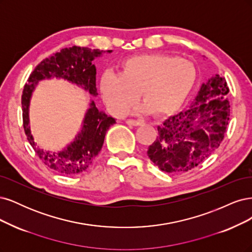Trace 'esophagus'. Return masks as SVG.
I'll list each match as a JSON object with an SVG mask.
<instances>
[{"mask_svg":"<svg viewBox=\"0 0 252 252\" xmlns=\"http://www.w3.org/2000/svg\"><path fill=\"white\" fill-rule=\"evenodd\" d=\"M126 123L128 126H139L143 125V123H142L141 120H134V119H127Z\"/></svg>","mask_w":252,"mask_h":252,"instance_id":"1","label":"esophagus"}]
</instances>
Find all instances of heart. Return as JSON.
<instances>
[{
	"instance_id": "1",
	"label": "heart",
	"mask_w": 252,
	"mask_h": 252,
	"mask_svg": "<svg viewBox=\"0 0 252 252\" xmlns=\"http://www.w3.org/2000/svg\"><path fill=\"white\" fill-rule=\"evenodd\" d=\"M193 63L166 54H141L125 60L118 75L107 72L100 79L104 102L116 115H125L141 94V110L168 116L183 105L196 83Z\"/></svg>"
}]
</instances>
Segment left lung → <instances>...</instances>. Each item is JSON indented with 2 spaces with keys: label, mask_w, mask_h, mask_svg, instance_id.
I'll list each match as a JSON object with an SVG mask.
<instances>
[{
  "label": "left lung",
  "mask_w": 252,
  "mask_h": 252,
  "mask_svg": "<svg viewBox=\"0 0 252 252\" xmlns=\"http://www.w3.org/2000/svg\"><path fill=\"white\" fill-rule=\"evenodd\" d=\"M229 89L223 76L203 83L189 108L158 126L148 156L162 172L184 173L202 163L221 144L229 121Z\"/></svg>",
  "instance_id": "1"
}]
</instances>
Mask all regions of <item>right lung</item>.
<instances>
[{"label":"right lung","mask_w":252,"mask_h":252,"mask_svg":"<svg viewBox=\"0 0 252 252\" xmlns=\"http://www.w3.org/2000/svg\"><path fill=\"white\" fill-rule=\"evenodd\" d=\"M103 53H112V50L102 51L89 49L85 47L73 46L63 48L49 59L40 62L30 74L22 95V110L24 129L27 139L44 163L55 172L63 175H76L84 172L98 155L104 141L105 133L116 119L105 114L97 108L93 99L89 101L79 132L73 141L61 151L40 150L36 147L34 137L31 134L29 108L32 94L38 83L45 79H63L82 88L92 96H97L96 68L93 61Z\"/></svg>","instance_id":"right-lung-1"}]
</instances>
